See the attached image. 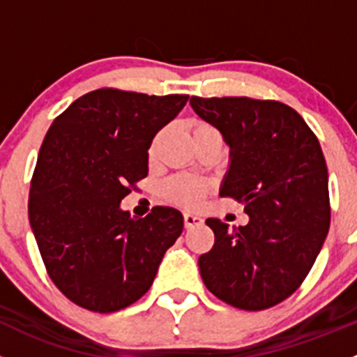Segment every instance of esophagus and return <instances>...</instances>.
I'll return each mask as SVG.
<instances>
[{"label":"esophagus","mask_w":357,"mask_h":357,"mask_svg":"<svg viewBox=\"0 0 357 357\" xmlns=\"http://www.w3.org/2000/svg\"><path fill=\"white\" fill-rule=\"evenodd\" d=\"M183 220H185L186 228H193V227H197V225H202V221H204L202 218L197 216V214H193V213H185Z\"/></svg>","instance_id":"esophagus-1"}]
</instances>
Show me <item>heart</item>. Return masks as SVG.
<instances>
[{"mask_svg":"<svg viewBox=\"0 0 357 357\" xmlns=\"http://www.w3.org/2000/svg\"><path fill=\"white\" fill-rule=\"evenodd\" d=\"M209 132H218V130L206 122H197L195 126H193V137L202 136V134H209ZM162 136H164V132L157 134L155 139L151 141V146H150L151 158L157 157ZM206 192H207L206 183L186 174L174 176V178L167 179V183L164 185V195L167 197L169 200H172V202L181 204V206H186V207L199 206V204L202 202Z\"/></svg>","mask_w":357,"mask_h":357,"instance_id":"heart-1","label":"heart"}]
</instances>
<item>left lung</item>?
<instances>
[{
  "label": "left lung",
  "instance_id": "obj_1",
  "mask_svg": "<svg viewBox=\"0 0 357 357\" xmlns=\"http://www.w3.org/2000/svg\"><path fill=\"white\" fill-rule=\"evenodd\" d=\"M230 146L220 195L244 204L245 227L209 218L214 245L199 258L206 288L228 305L263 310L291 296L330 230L328 167L316 134L288 105L251 98L190 99Z\"/></svg>",
  "mask_w": 357,
  "mask_h": 357
}]
</instances>
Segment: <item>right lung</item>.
Wrapping results in <instances>:
<instances>
[{
  "label": "right lung",
  "mask_w": 357,
  "mask_h": 357,
  "mask_svg": "<svg viewBox=\"0 0 357 357\" xmlns=\"http://www.w3.org/2000/svg\"><path fill=\"white\" fill-rule=\"evenodd\" d=\"M188 96L99 89L52 122L29 190V223L54 284L92 312L132 305L153 284L183 214L157 206L144 218L120 209L148 176L155 134Z\"/></svg>",
  "instance_id": "right-lung-1"
}]
</instances>
